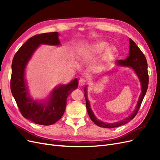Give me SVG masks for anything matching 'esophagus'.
<instances>
[{
    "instance_id": "obj_1",
    "label": "esophagus",
    "mask_w": 160,
    "mask_h": 160,
    "mask_svg": "<svg viewBox=\"0 0 160 160\" xmlns=\"http://www.w3.org/2000/svg\"><path fill=\"white\" fill-rule=\"evenodd\" d=\"M86 83V81L84 79H81L79 81V85L80 87H82Z\"/></svg>"
}]
</instances>
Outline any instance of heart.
<instances>
[{
	"mask_svg": "<svg viewBox=\"0 0 160 160\" xmlns=\"http://www.w3.org/2000/svg\"><path fill=\"white\" fill-rule=\"evenodd\" d=\"M109 46V43L105 41H98L91 45L84 47L81 52V56L83 59H89L93 57L95 55L102 52L105 49V53L104 55V59L111 60L113 59L118 55V49L115 46Z\"/></svg>",
	"mask_w": 160,
	"mask_h": 160,
	"instance_id": "1",
	"label": "heart"
}]
</instances>
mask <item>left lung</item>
I'll return each mask as SVG.
<instances>
[{
	"mask_svg": "<svg viewBox=\"0 0 160 160\" xmlns=\"http://www.w3.org/2000/svg\"><path fill=\"white\" fill-rule=\"evenodd\" d=\"M129 57L126 58L125 60H118L116 61L117 65L119 66H123V67H129L132 68L135 73L137 74L138 77H139V81L141 82L142 85V93L139 96V98L138 100V102L136 105V108L133 111V112L131 114V115L128 116L127 118H125L120 122H118L115 123H105L101 122L96 118L94 113L92 111L89 101L88 99V96H87V91H86V87L84 89L85 91V98L86 100V108L89 116L90 119L93 121V122L98 126L101 128H114L119 127L121 125H124L125 123H128L130 121H132L137 115L138 111L139 109L140 106L142 103V101L144 98V96L146 93V91L148 88V83H149V76H148V62L146 58L145 57L142 51L139 49V48L138 45L135 44V42L129 38Z\"/></svg>",
	"mask_w": 160,
	"mask_h": 160,
	"instance_id": "8db88e82",
	"label": "left lung"
}]
</instances>
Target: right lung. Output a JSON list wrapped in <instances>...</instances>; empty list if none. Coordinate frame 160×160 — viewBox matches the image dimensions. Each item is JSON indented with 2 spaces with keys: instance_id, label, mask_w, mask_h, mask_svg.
Listing matches in <instances>:
<instances>
[{
  "instance_id": "1",
  "label": "right lung",
  "mask_w": 160,
  "mask_h": 160,
  "mask_svg": "<svg viewBox=\"0 0 160 160\" xmlns=\"http://www.w3.org/2000/svg\"><path fill=\"white\" fill-rule=\"evenodd\" d=\"M59 33L47 32L32 37L24 43L14 55L12 62L11 89L22 115L36 124L49 125L56 123L63 115L67 99L78 87V80L55 88L50 98L44 101L33 100L28 93L25 70L33 52L41 44L59 45Z\"/></svg>"
}]
</instances>
